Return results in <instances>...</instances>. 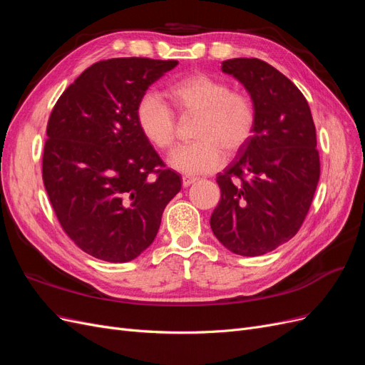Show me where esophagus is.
I'll return each instance as SVG.
<instances>
[{
    "label": "esophagus",
    "instance_id": "1",
    "mask_svg": "<svg viewBox=\"0 0 365 365\" xmlns=\"http://www.w3.org/2000/svg\"><path fill=\"white\" fill-rule=\"evenodd\" d=\"M195 181H197L196 176H190V175H184V176H182V185H184V187L192 185Z\"/></svg>",
    "mask_w": 365,
    "mask_h": 365
}]
</instances>
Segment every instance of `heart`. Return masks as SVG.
I'll return each mask as SVG.
<instances>
[{
	"label": "heart",
	"instance_id": "heart-1",
	"mask_svg": "<svg viewBox=\"0 0 365 365\" xmlns=\"http://www.w3.org/2000/svg\"><path fill=\"white\" fill-rule=\"evenodd\" d=\"M170 105L181 115H195L190 145L172 152L168 163L182 173L212 172L225 155H235L247 145L256 126L251 98L207 73L184 76L169 85ZM137 123L152 146L169 150L176 138V120L169 105L148 93L137 105Z\"/></svg>",
	"mask_w": 365,
	"mask_h": 365
}]
</instances>
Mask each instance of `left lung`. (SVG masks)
<instances>
[{
    "label": "left lung",
    "mask_w": 365,
    "mask_h": 365,
    "mask_svg": "<svg viewBox=\"0 0 365 365\" xmlns=\"http://www.w3.org/2000/svg\"><path fill=\"white\" fill-rule=\"evenodd\" d=\"M256 108L247 145L217 175L220 200L210 217L217 240L239 256H262L292 239L312 204L319 155L311 108L302 91L256 58L222 62Z\"/></svg>",
    "instance_id": "left-lung-1"
}]
</instances>
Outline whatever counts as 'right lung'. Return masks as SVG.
<instances>
[{"mask_svg":"<svg viewBox=\"0 0 365 365\" xmlns=\"http://www.w3.org/2000/svg\"><path fill=\"white\" fill-rule=\"evenodd\" d=\"M176 65L149 58L96 62L53 108L43 185L65 233L96 259L138 257L181 190L180 175L165 169L137 123L140 98Z\"/></svg>","mask_w":365,"mask_h":365,"instance_id":"obj_1","label":"right lung"}]
</instances>
